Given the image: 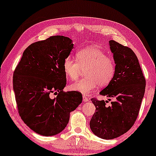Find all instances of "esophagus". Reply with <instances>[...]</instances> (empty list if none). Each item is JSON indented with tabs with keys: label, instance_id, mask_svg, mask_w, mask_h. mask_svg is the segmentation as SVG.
<instances>
[{
	"label": "esophagus",
	"instance_id": "esophagus-1",
	"mask_svg": "<svg viewBox=\"0 0 156 156\" xmlns=\"http://www.w3.org/2000/svg\"><path fill=\"white\" fill-rule=\"evenodd\" d=\"M82 98H83V101H84V102H86V101H89V98H88V97H87V96H85V95H83L82 96Z\"/></svg>",
	"mask_w": 156,
	"mask_h": 156
}]
</instances>
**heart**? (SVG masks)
Listing matches in <instances>:
<instances>
[{
    "label": "heart",
    "mask_w": 156,
    "mask_h": 156,
    "mask_svg": "<svg viewBox=\"0 0 156 156\" xmlns=\"http://www.w3.org/2000/svg\"><path fill=\"white\" fill-rule=\"evenodd\" d=\"M76 59L68 56L64 59L65 76L71 80H76L85 69L86 77L70 85L71 90L89 94L98 85L106 87L114 77L116 65L114 59L99 48L90 47L82 49L76 52Z\"/></svg>",
    "instance_id": "1"
}]
</instances>
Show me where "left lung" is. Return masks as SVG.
I'll list each match as a JSON object with an SVG mask.
<instances>
[{"mask_svg":"<svg viewBox=\"0 0 156 156\" xmlns=\"http://www.w3.org/2000/svg\"><path fill=\"white\" fill-rule=\"evenodd\" d=\"M116 63L114 77L99 94L115 98L107 101L91 99L96 111L89 123L98 137L113 139L126 133L136 121L146 89V79L133 51L114 40L109 41Z\"/></svg>","mask_w":156,"mask_h":156,"instance_id":"left-lung-1","label":"left lung"}]
</instances>
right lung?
I'll use <instances>...</instances> for the list:
<instances>
[{
  "mask_svg": "<svg viewBox=\"0 0 156 156\" xmlns=\"http://www.w3.org/2000/svg\"><path fill=\"white\" fill-rule=\"evenodd\" d=\"M72 40L56 35L26 48L16 66L12 85L18 114L27 126L42 136L60 133L69 114L82 103V94L64 91L63 62L73 49ZM52 93L57 95L51 99Z\"/></svg>",
  "mask_w": 156,
  "mask_h": 156,
  "instance_id": "right-lung-1",
  "label": "right lung"
}]
</instances>
